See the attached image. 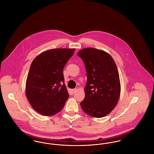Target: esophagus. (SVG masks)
Returning a JSON list of instances; mask_svg holds the SVG:
<instances>
[{"label": "esophagus", "instance_id": "1", "mask_svg": "<svg viewBox=\"0 0 154 154\" xmlns=\"http://www.w3.org/2000/svg\"><path fill=\"white\" fill-rule=\"evenodd\" d=\"M75 91H76V89H71V90H70V92H71L72 94H74L75 93Z\"/></svg>", "mask_w": 154, "mask_h": 154}]
</instances>
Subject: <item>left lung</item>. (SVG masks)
Returning a JSON list of instances; mask_svg holds the SVG:
<instances>
[{
	"label": "left lung",
	"mask_w": 154,
	"mask_h": 154,
	"mask_svg": "<svg viewBox=\"0 0 154 154\" xmlns=\"http://www.w3.org/2000/svg\"><path fill=\"white\" fill-rule=\"evenodd\" d=\"M77 55L82 59L87 74L85 96L81 107L90 116L103 117L114 109L120 95L117 67L110 54L102 50L84 48Z\"/></svg>",
	"instance_id": "left-lung-1"
}]
</instances>
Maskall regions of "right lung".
Masks as SVG:
<instances>
[{"mask_svg":"<svg viewBox=\"0 0 154 154\" xmlns=\"http://www.w3.org/2000/svg\"><path fill=\"white\" fill-rule=\"evenodd\" d=\"M75 49L44 52L33 60L26 82V96L38 113L51 116L62 110L69 97L63 70Z\"/></svg>","mask_w":154,"mask_h":154,"instance_id":"add662e5","label":"right lung"}]
</instances>
